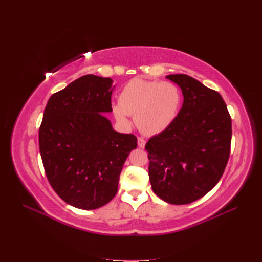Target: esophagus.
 <instances>
[{"label":"esophagus","instance_id":"1","mask_svg":"<svg viewBox=\"0 0 262 262\" xmlns=\"http://www.w3.org/2000/svg\"><path fill=\"white\" fill-rule=\"evenodd\" d=\"M138 145L141 148H144V146H145V140L143 138H138Z\"/></svg>","mask_w":262,"mask_h":262}]
</instances>
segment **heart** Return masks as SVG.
I'll use <instances>...</instances> for the list:
<instances>
[{
    "mask_svg": "<svg viewBox=\"0 0 262 262\" xmlns=\"http://www.w3.org/2000/svg\"><path fill=\"white\" fill-rule=\"evenodd\" d=\"M181 101V91L175 83L137 77L122 87L118 104L113 105V114L123 128H129L130 116H134L142 133L156 136L176 120Z\"/></svg>",
    "mask_w": 262,
    "mask_h": 262,
    "instance_id": "b5f03b06",
    "label": "heart"
}]
</instances>
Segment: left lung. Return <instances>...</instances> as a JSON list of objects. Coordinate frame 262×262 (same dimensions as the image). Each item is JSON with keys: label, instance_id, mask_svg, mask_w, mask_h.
<instances>
[{"label": "left lung", "instance_id": "left-lung-1", "mask_svg": "<svg viewBox=\"0 0 262 262\" xmlns=\"http://www.w3.org/2000/svg\"><path fill=\"white\" fill-rule=\"evenodd\" d=\"M184 95L167 130L148 140V176L155 194L170 204H188L215 186L231 152L232 119L221 95L186 74L166 76Z\"/></svg>", "mask_w": 262, "mask_h": 262}]
</instances>
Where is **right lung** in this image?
Here are the masks:
<instances>
[{"mask_svg": "<svg viewBox=\"0 0 262 262\" xmlns=\"http://www.w3.org/2000/svg\"><path fill=\"white\" fill-rule=\"evenodd\" d=\"M113 83L84 75L54 93L45 108L39 149L46 175L77 209H98L113 199L126 157L137 148V137L115 131L104 116L113 112Z\"/></svg>", "mask_w": 262, "mask_h": 262, "instance_id": "add662e5", "label": "right lung"}]
</instances>
